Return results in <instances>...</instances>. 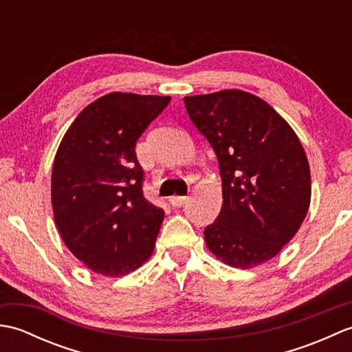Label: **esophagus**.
<instances>
[{
    "label": "esophagus",
    "mask_w": 352,
    "mask_h": 352,
    "mask_svg": "<svg viewBox=\"0 0 352 352\" xmlns=\"http://www.w3.org/2000/svg\"><path fill=\"white\" fill-rule=\"evenodd\" d=\"M189 198L188 197H170V204L174 207H182L186 201H188Z\"/></svg>",
    "instance_id": "esophagus-1"
}]
</instances>
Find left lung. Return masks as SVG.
Segmentation results:
<instances>
[{"mask_svg": "<svg viewBox=\"0 0 352 352\" xmlns=\"http://www.w3.org/2000/svg\"><path fill=\"white\" fill-rule=\"evenodd\" d=\"M186 110L218 157L222 208L204 230L216 257L250 269L271 260L309 212L307 155L292 126L258 96L230 89L186 96Z\"/></svg>", "mask_w": 352, "mask_h": 352, "instance_id": "left-lung-1", "label": "left lung"}]
</instances>
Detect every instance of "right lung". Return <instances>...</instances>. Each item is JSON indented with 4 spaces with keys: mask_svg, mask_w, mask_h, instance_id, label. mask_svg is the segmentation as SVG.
<instances>
[{
    "mask_svg": "<svg viewBox=\"0 0 352 352\" xmlns=\"http://www.w3.org/2000/svg\"><path fill=\"white\" fill-rule=\"evenodd\" d=\"M170 96L113 92L81 111L57 149L51 175L54 221L91 271L118 276L153 254L164 218L144 197L136 142Z\"/></svg>",
    "mask_w": 352,
    "mask_h": 352,
    "instance_id": "right-lung-1",
    "label": "right lung"
}]
</instances>
